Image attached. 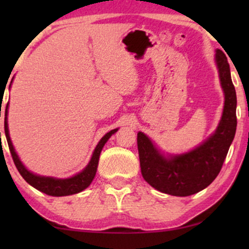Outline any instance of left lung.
Here are the masks:
<instances>
[{
    "mask_svg": "<svg viewBox=\"0 0 249 249\" xmlns=\"http://www.w3.org/2000/svg\"><path fill=\"white\" fill-rule=\"evenodd\" d=\"M215 62L224 93L222 118L215 132L188 153L164 156L142 132L137 134L142 178L159 192L190 196L213 182L222 168L237 128V96L227 56L216 50Z\"/></svg>",
    "mask_w": 249,
    "mask_h": 249,
    "instance_id": "8db88e82",
    "label": "left lung"
}]
</instances>
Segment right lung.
Here are the masks:
<instances>
[{"instance_id": "add662e5", "label": "right lung", "mask_w": 249, "mask_h": 249, "mask_svg": "<svg viewBox=\"0 0 249 249\" xmlns=\"http://www.w3.org/2000/svg\"><path fill=\"white\" fill-rule=\"evenodd\" d=\"M8 107H9V103L6 105V110H5L4 131H5L6 141H8L10 153H11L13 162H15L19 173L22 176V178L25 179L30 186H33L34 188H36L37 190H39V192L42 193H45L46 195H50V196H68V195H73V194L83 192L84 189H86L87 187L90 185L95 175H96L98 160H100V154L102 152V148H103L105 142L108 141V138H110L114 132L118 131V129H113V130L108 131L104 137H102L100 142H98L96 146V148H95L93 156H91L88 165L83 170V171L77 173L76 176L71 177V178H67V179H56V178H53V177L37 176V175H34L33 172L28 171V170L25 168V165H23L22 162L20 161L19 156L17 155V153L15 151V147H13L11 139H10L9 129H8V118H6V115H8Z\"/></svg>"}]
</instances>
